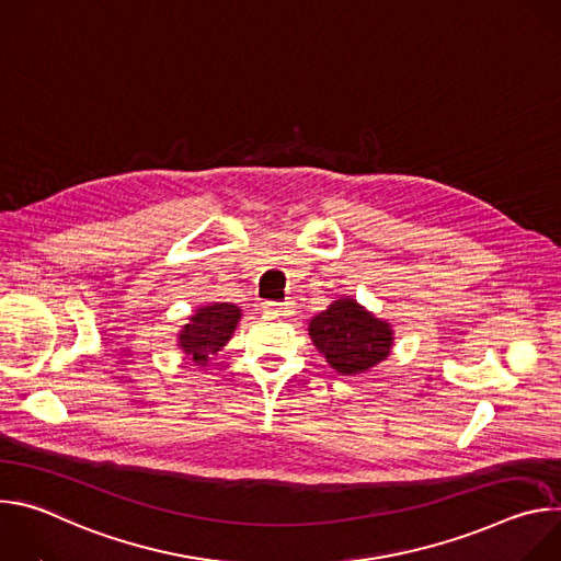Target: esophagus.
Returning a JSON list of instances; mask_svg holds the SVG:
<instances>
[{
  "instance_id": "esophagus-1",
  "label": "esophagus",
  "mask_w": 561,
  "mask_h": 561,
  "mask_svg": "<svg viewBox=\"0 0 561 561\" xmlns=\"http://www.w3.org/2000/svg\"><path fill=\"white\" fill-rule=\"evenodd\" d=\"M262 308L271 317H284V314H290L295 310L293 301H264Z\"/></svg>"
}]
</instances>
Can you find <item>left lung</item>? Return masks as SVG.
I'll return each instance as SVG.
<instances>
[{
  "mask_svg": "<svg viewBox=\"0 0 561 561\" xmlns=\"http://www.w3.org/2000/svg\"><path fill=\"white\" fill-rule=\"evenodd\" d=\"M308 335L340 375H362L386 362L394 346L390 322L355 297H340L308 322Z\"/></svg>",
  "mask_w": 561,
  "mask_h": 561,
  "instance_id": "obj_1",
  "label": "left lung"
}]
</instances>
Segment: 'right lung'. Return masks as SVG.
Masks as SVG:
<instances>
[{"label":"right lung","mask_w":561,"mask_h":561,"mask_svg":"<svg viewBox=\"0 0 561 561\" xmlns=\"http://www.w3.org/2000/svg\"><path fill=\"white\" fill-rule=\"evenodd\" d=\"M239 319H242V308L234 304H204L186 317V324L178 331V348L193 359L195 366H208L210 359H215V355L232 340Z\"/></svg>","instance_id":"1"}]
</instances>
